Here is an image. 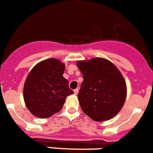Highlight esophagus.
Instances as JSON below:
<instances>
[{
  "instance_id": "obj_1",
  "label": "esophagus",
  "mask_w": 153,
  "mask_h": 153,
  "mask_svg": "<svg viewBox=\"0 0 153 153\" xmlns=\"http://www.w3.org/2000/svg\"><path fill=\"white\" fill-rule=\"evenodd\" d=\"M74 94H77L78 92H79V89H78V88H76V89L74 90Z\"/></svg>"
}]
</instances>
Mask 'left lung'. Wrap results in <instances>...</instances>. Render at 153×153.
Returning <instances> with one entry per match:
<instances>
[{"label": "left lung", "mask_w": 153, "mask_h": 153, "mask_svg": "<svg viewBox=\"0 0 153 153\" xmlns=\"http://www.w3.org/2000/svg\"><path fill=\"white\" fill-rule=\"evenodd\" d=\"M77 66L83 77L78 100L84 113L97 122L114 117L123 107L127 94L121 72L103 58L79 61Z\"/></svg>", "instance_id": "left-lung-1"}]
</instances>
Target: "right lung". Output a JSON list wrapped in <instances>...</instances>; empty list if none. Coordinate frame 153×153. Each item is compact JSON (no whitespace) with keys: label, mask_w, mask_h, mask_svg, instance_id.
<instances>
[{"label":"right lung","mask_w":153,"mask_h":153,"mask_svg":"<svg viewBox=\"0 0 153 153\" xmlns=\"http://www.w3.org/2000/svg\"><path fill=\"white\" fill-rule=\"evenodd\" d=\"M65 65L56 59L36 65L25 82L23 97L29 111L38 118H49L60 111L68 95L74 94L63 76Z\"/></svg>","instance_id":"add662e5"}]
</instances>
